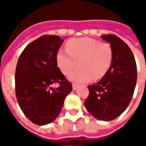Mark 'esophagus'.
<instances>
[{
	"mask_svg": "<svg viewBox=\"0 0 146 146\" xmlns=\"http://www.w3.org/2000/svg\"><path fill=\"white\" fill-rule=\"evenodd\" d=\"M78 88V84H73V90H76Z\"/></svg>",
	"mask_w": 146,
	"mask_h": 146,
	"instance_id": "obj_1",
	"label": "esophagus"
}]
</instances>
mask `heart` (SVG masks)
Returning a JSON list of instances; mask_svg holds the SVG:
<instances>
[{"instance_id": "obj_1", "label": "heart", "mask_w": 146, "mask_h": 146, "mask_svg": "<svg viewBox=\"0 0 146 146\" xmlns=\"http://www.w3.org/2000/svg\"><path fill=\"white\" fill-rule=\"evenodd\" d=\"M66 49L58 51L56 62L65 75H68L78 62L79 67L69 76L73 82H88L92 77L94 80L101 79L107 73L113 62L112 47L98 40L88 37L73 39L67 42Z\"/></svg>"}]
</instances>
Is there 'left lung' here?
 Listing matches in <instances>:
<instances>
[{"instance_id":"left-lung-1","label":"left lung","mask_w":146,"mask_h":146,"mask_svg":"<svg viewBox=\"0 0 146 146\" xmlns=\"http://www.w3.org/2000/svg\"><path fill=\"white\" fill-rule=\"evenodd\" d=\"M113 51L107 73L95 84L88 85L89 95L84 106L96 119L110 121L127 109L137 82V66L134 54L125 42L116 35L105 34Z\"/></svg>"}]
</instances>
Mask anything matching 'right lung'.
<instances>
[{
    "label": "right lung",
    "instance_id": "1",
    "mask_svg": "<svg viewBox=\"0 0 146 146\" xmlns=\"http://www.w3.org/2000/svg\"><path fill=\"white\" fill-rule=\"evenodd\" d=\"M63 40L56 35H43L24 48L15 74V95L28 119L45 125L56 119L64 100L73 90L71 83L57 66L56 55ZM59 87L53 89L52 84Z\"/></svg>",
    "mask_w": 146,
    "mask_h": 146
}]
</instances>
